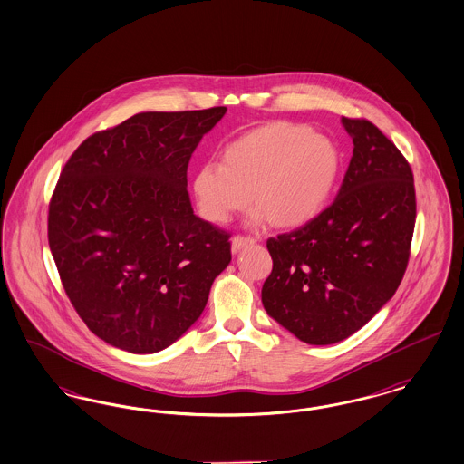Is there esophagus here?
<instances>
[{
	"instance_id": "1",
	"label": "esophagus",
	"mask_w": 464,
	"mask_h": 464,
	"mask_svg": "<svg viewBox=\"0 0 464 464\" xmlns=\"http://www.w3.org/2000/svg\"><path fill=\"white\" fill-rule=\"evenodd\" d=\"M254 238H250V237H243V235H237L233 240H231V248H233V252L237 254V252H240L243 246H246V245H252L254 243Z\"/></svg>"
}]
</instances>
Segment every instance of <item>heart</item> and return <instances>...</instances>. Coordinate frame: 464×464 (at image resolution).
I'll use <instances>...</instances> for the list:
<instances>
[{"label": "heart", "instance_id": "1", "mask_svg": "<svg viewBox=\"0 0 464 464\" xmlns=\"http://www.w3.org/2000/svg\"><path fill=\"white\" fill-rule=\"evenodd\" d=\"M342 164V151L332 138L305 124L278 121L229 143L223 166L200 167L195 193L210 223L231 221L252 198L259 207L256 221L271 219L278 227H300L330 202Z\"/></svg>", "mask_w": 464, "mask_h": 464}]
</instances>
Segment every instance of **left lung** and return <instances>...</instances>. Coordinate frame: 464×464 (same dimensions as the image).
Wrapping results in <instances>:
<instances>
[{"label": "left lung", "mask_w": 464, "mask_h": 464, "mask_svg": "<svg viewBox=\"0 0 464 464\" xmlns=\"http://www.w3.org/2000/svg\"><path fill=\"white\" fill-rule=\"evenodd\" d=\"M353 159L334 204L267 240V314L298 340L330 345L361 330L404 278L416 223L406 157L366 119L342 117Z\"/></svg>", "instance_id": "8db88e82"}]
</instances>
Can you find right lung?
Returning a JSON list of instances; mask_svg holds the SVG:
<instances>
[{
  "label": "right lung",
  "instance_id": "add662e5",
  "mask_svg": "<svg viewBox=\"0 0 464 464\" xmlns=\"http://www.w3.org/2000/svg\"><path fill=\"white\" fill-rule=\"evenodd\" d=\"M224 113H136L84 140L60 174L50 250L79 317L117 349L174 343L231 260V235L195 216L186 189L191 153Z\"/></svg>",
  "mask_w": 464,
  "mask_h": 464
}]
</instances>
